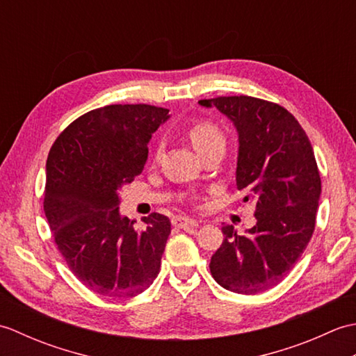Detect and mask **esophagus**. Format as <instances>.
Returning <instances> with one entry per match:
<instances>
[{
  "label": "esophagus",
  "instance_id": "34e87169",
  "mask_svg": "<svg viewBox=\"0 0 356 356\" xmlns=\"http://www.w3.org/2000/svg\"><path fill=\"white\" fill-rule=\"evenodd\" d=\"M171 223H172V226H176V228H180V229H193V228H195V226H199L197 220H194V218L186 217V216L172 217Z\"/></svg>",
  "mask_w": 356,
  "mask_h": 356
}]
</instances>
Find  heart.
I'll return each mask as SVG.
<instances>
[{
  "instance_id": "1",
  "label": "heart",
  "mask_w": 356,
  "mask_h": 356,
  "mask_svg": "<svg viewBox=\"0 0 356 356\" xmlns=\"http://www.w3.org/2000/svg\"><path fill=\"white\" fill-rule=\"evenodd\" d=\"M186 134L190 138L194 148L200 156L211 153V151H220L226 148V134L217 124L208 119H197L188 125ZM162 153V143L159 142L154 148V159H159Z\"/></svg>"
}]
</instances>
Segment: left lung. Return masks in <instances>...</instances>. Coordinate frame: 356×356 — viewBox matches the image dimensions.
Listing matches in <instances>:
<instances>
[{
    "instance_id": "8db88e82",
    "label": "left lung",
    "mask_w": 356,
    "mask_h": 356,
    "mask_svg": "<svg viewBox=\"0 0 356 356\" xmlns=\"http://www.w3.org/2000/svg\"><path fill=\"white\" fill-rule=\"evenodd\" d=\"M199 102L214 105L237 128V188L246 194L243 202L254 203L257 218L246 236L223 226L211 275L236 293L268 291L289 274L315 229L321 179L311 140L275 102L243 95Z\"/></svg>"
}]
</instances>
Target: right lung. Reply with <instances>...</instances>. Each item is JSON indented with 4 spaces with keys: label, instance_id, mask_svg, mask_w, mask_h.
I'll use <instances>...</instances> for the list:
<instances>
[{
    "label": "right lung",
    "instance_id": "obj_1",
    "mask_svg": "<svg viewBox=\"0 0 356 356\" xmlns=\"http://www.w3.org/2000/svg\"><path fill=\"white\" fill-rule=\"evenodd\" d=\"M168 110L148 104L105 105L58 136L47 157L44 213L51 237L79 282L104 297L130 298L154 282L171 232L151 213L145 229L119 216V188L139 176L148 142Z\"/></svg>",
    "mask_w": 356,
    "mask_h": 356
}]
</instances>
